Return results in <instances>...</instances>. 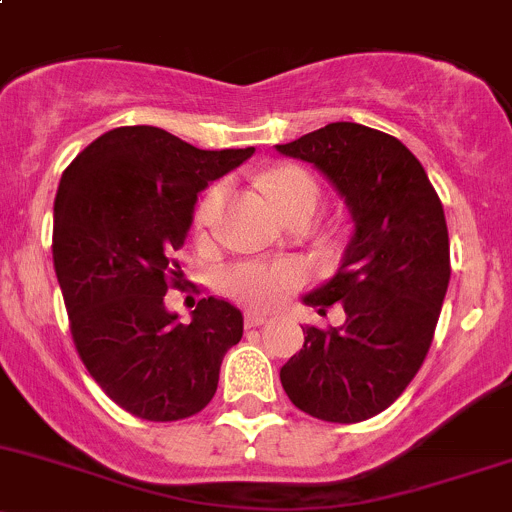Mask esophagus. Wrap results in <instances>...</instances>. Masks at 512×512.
<instances>
[{
    "label": "esophagus",
    "mask_w": 512,
    "mask_h": 512,
    "mask_svg": "<svg viewBox=\"0 0 512 512\" xmlns=\"http://www.w3.org/2000/svg\"><path fill=\"white\" fill-rule=\"evenodd\" d=\"M267 322H270V317L262 315V312H247L245 315L247 327H260V325H267Z\"/></svg>",
    "instance_id": "obj_1"
}]
</instances>
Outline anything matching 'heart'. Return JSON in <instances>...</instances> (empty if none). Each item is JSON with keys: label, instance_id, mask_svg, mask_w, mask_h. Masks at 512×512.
Segmentation results:
<instances>
[{"label": "heart", "instance_id": "b5f03b06", "mask_svg": "<svg viewBox=\"0 0 512 512\" xmlns=\"http://www.w3.org/2000/svg\"><path fill=\"white\" fill-rule=\"evenodd\" d=\"M267 192L277 200L282 212H292L302 205H315L317 182L310 175L300 170H277L270 172L265 180ZM222 195H225V185L215 182L210 190L202 195L195 210V227L197 230H207L212 225L220 207ZM302 282V267L290 260H275V262H240V265L227 267L222 275V285L225 290L235 297L237 302L250 307H275L295 290Z\"/></svg>", "mask_w": 512, "mask_h": 512}]
</instances>
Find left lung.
<instances>
[{
	"label": "left lung",
	"mask_w": 512,
	"mask_h": 512,
	"mask_svg": "<svg viewBox=\"0 0 512 512\" xmlns=\"http://www.w3.org/2000/svg\"><path fill=\"white\" fill-rule=\"evenodd\" d=\"M277 152L325 172L355 220L340 272L305 297L320 315L342 302L345 325L302 327L282 388L312 418L362 423L403 395L435 337L450 282L443 202L418 157L365 124H325Z\"/></svg>",
	"instance_id": "1"
}]
</instances>
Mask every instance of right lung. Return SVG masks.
<instances>
[{
    "mask_svg": "<svg viewBox=\"0 0 512 512\" xmlns=\"http://www.w3.org/2000/svg\"><path fill=\"white\" fill-rule=\"evenodd\" d=\"M252 152L197 150L135 124L104 132L62 172L52 257L69 332L94 382L135 418L175 423L205 410L240 342L235 305L202 297L185 325L165 295L185 287L177 250L197 192Z\"/></svg>",
    "mask_w": 512,
    "mask_h": 512,
    "instance_id": "1",
    "label": "right lung"
}]
</instances>
